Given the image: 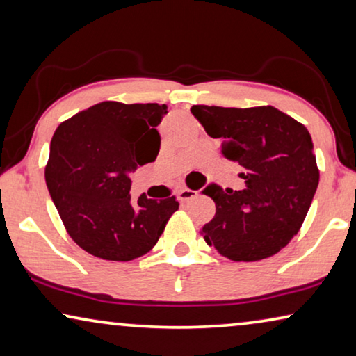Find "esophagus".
Here are the masks:
<instances>
[{"instance_id": "obj_1", "label": "esophagus", "mask_w": 356, "mask_h": 356, "mask_svg": "<svg viewBox=\"0 0 356 356\" xmlns=\"http://www.w3.org/2000/svg\"><path fill=\"white\" fill-rule=\"evenodd\" d=\"M196 196H198V192H196V190H190V188H182L177 193L179 201H184V203H185V201H190V200L196 198Z\"/></svg>"}]
</instances>
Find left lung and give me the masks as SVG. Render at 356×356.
<instances>
[{
  "instance_id": "1",
  "label": "left lung",
  "mask_w": 356,
  "mask_h": 356,
  "mask_svg": "<svg viewBox=\"0 0 356 356\" xmlns=\"http://www.w3.org/2000/svg\"><path fill=\"white\" fill-rule=\"evenodd\" d=\"M192 113L222 140V155L246 169L240 192L216 184L203 190L216 203L214 219L201 230L204 241L236 262L273 256L299 232L320 182L310 132L270 105H193Z\"/></svg>"
}]
</instances>
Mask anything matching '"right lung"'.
Masks as SVG:
<instances>
[{"label":"right lung","mask_w":356,"mask_h":356,"mask_svg":"<svg viewBox=\"0 0 356 356\" xmlns=\"http://www.w3.org/2000/svg\"><path fill=\"white\" fill-rule=\"evenodd\" d=\"M166 105L100 102L57 127L46 164V185L68 235L105 261L144 256L160 240L176 196L131 201L129 174L156 160V126Z\"/></svg>","instance_id":"add662e5"}]
</instances>
